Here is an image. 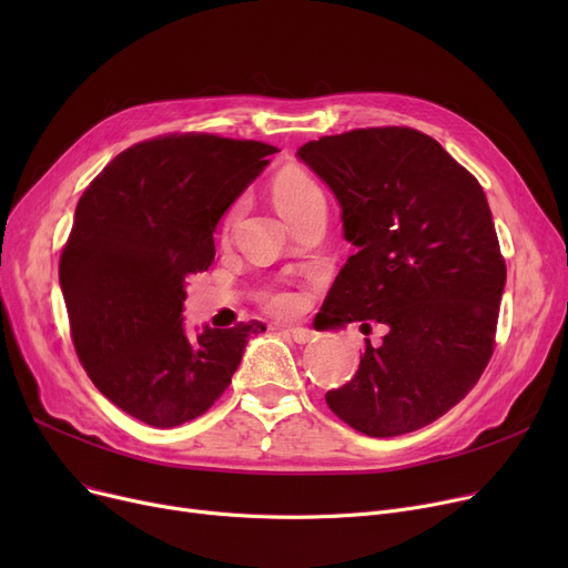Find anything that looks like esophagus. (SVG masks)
I'll return each instance as SVG.
<instances>
[{"instance_id": "obj_1", "label": "esophagus", "mask_w": 568, "mask_h": 568, "mask_svg": "<svg viewBox=\"0 0 568 568\" xmlns=\"http://www.w3.org/2000/svg\"><path fill=\"white\" fill-rule=\"evenodd\" d=\"M285 334H287L294 343H300V345H306V343H311V341L315 338V332L306 329V326H287Z\"/></svg>"}]
</instances>
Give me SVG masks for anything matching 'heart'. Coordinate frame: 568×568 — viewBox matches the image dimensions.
<instances>
[{"label":"heart","instance_id":"1","mask_svg":"<svg viewBox=\"0 0 568 568\" xmlns=\"http://www.w3.org/2000/svg\"><path fill=\"white\" fill-rule=\"evenodd\" d=\"M274 202L278 206V212L287 221H292L294 216L306 212L308 206L324 204V193L311 174H306L302 170H285L276 176V182H274ZM232 214L234 212H230L227 221L232 219ZM296 304H300V300H296V294H290V292L272 296V308L278 313H287Z\"/></svg>","mask_w":568,"mask_h":568}]
</instances>
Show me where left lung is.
<instances>
[{
	"instance_id": "8db88e82",
	"label": "left lung",
	"mask_w": 568,
	"mask_h": 568,
	"mask_svg": "<svg viewBox=\"0 0 568 568\" xmlns=\"http://www.w3.org/2000/svg\"><path fill=\"white\" fill-rule=\"evenodd\" d=\"M296 156L332 189L356 246L317 313L322 329L389 326L326 405L371 437L419 430L471 392L495 347L506 264L486 193L407 126L326 135Z\"/></svg>"
}]
</instances>
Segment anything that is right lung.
Returning a JSON list of instances; mask_svg holds the SVG:
<instances>
[{
	"mask_svg": "<svg viewBox=\"0 0 568 568\" xmlns=\"http://www.w3.org/2000/svg\"><path fill=\"white\" fill-rule=\"evenodd\" d=\"M278 149L184 133L146 140L87 186L59 260L71 336L97 389L154 428L197 419L264 324L184 329L186 278L214 262V230Z\"/></svg>",
	"mask_w": 568,
	"mask_h": 568,
	"instance_id": "right-lung-1",
	"label": "right lung"
}]
</instances>
